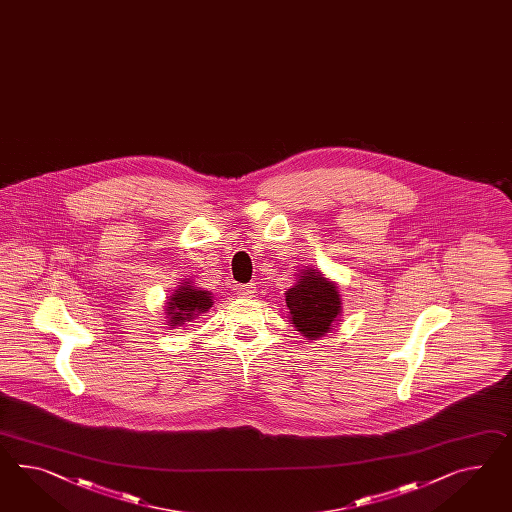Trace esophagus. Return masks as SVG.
I'll return each mask as SVG.
<instances>
[{
  "label": "esophagus",
  "mask_w": 512,
  "mask_h": 512,
  "mask_svg": "<svg viewBox=\"0 0 512 512\" xmlns=\"http://www.w3.org/2000/svg\"><path fill=\"white\" fill-rule=\"evenodd\" d=\"M242 296L244 298H253L257 294V285L255 283H248V285H242Z\"/></svg>",
  "instance_id": "34e87169"
}]
</instances>
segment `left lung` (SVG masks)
I'll use <instances>...</instances> for the list:
<instances>
[{
  "label": "left lung",
  "instance_id": "1",
  "mask_svg": "<svg viewBox=\"0 0 512 512\" xmlns=\"http://www.w3.org/2000/svg\"><path fill=\"white\" fill-rule=\"evenodd\" d=\"M285 302L291 313V324L311 341L332 332L335 320L341 317L337 285L315 268L300 272L296 285L285 292Z\"/></svg>",
  "mask_w": 512,
  "mask_h": 512
}]
</instances>
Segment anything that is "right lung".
Wrapping results in <instances>:
<instances>
[{
    "label": "right lung",
    "mask_w": 512,
    "mask_h": 512,
    "mask_svg": "<svg viewBox=\"0 0 512 512\" xmlns=\"http://www.w3.org/2000/svg\"><path fill=\"white\" fill-rule=\"evenodd\" d=\"M214 305L212 294L194 287L190 281H184L177 287V291L169 296L166 305L167 322L169 326H182L184 322H190L199 313H205Z\"/></svg>",
    "instance_id": "right-lung-1"
}]
</instances>
